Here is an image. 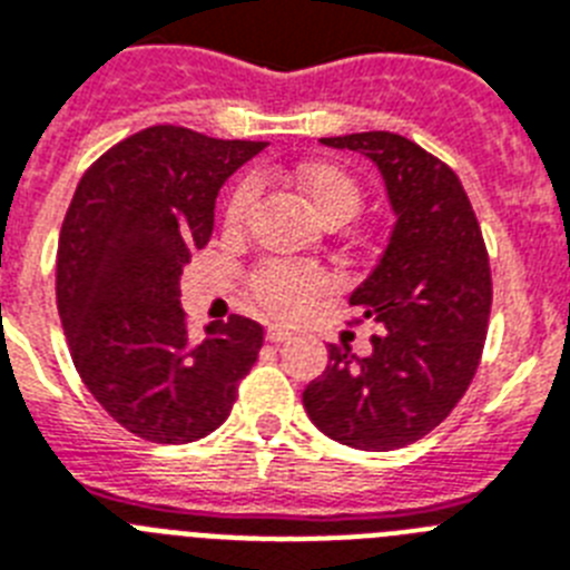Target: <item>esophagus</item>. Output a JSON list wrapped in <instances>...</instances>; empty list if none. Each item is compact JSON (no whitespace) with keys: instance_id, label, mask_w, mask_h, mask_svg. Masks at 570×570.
Returning a JSON list of instances; mask_svg holds the SVG:
<instances>
[{"instance_id":"obj_1","label":"esophagus","mask_w":570,"mask_h":570,"mask_svg":"<svg viewBox=\"0 0 570 570\" xmlns=\"http://www.w3.org/2000/svg\"><path fill=\"white\" fill-rule=\"evenodd\" d=\"M266 338H269L272 344H284V342H289V338H293V333H289V330H284V327H269V330H266Z\"/></svg>"}]
</instances>
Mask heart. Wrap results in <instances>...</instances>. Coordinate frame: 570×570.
<instances>
[{
	"instance_id": "obj_1",
	"label": "heart",
	"mask_w": 570,
	"mask_h": 570,
	"mask_svg": "<svg viewBox=\"0 0 570 570\" xmlns=\"http://www.w3.org/2000/svg\"><path fill=\"white\" fill-rule=\"evenodd\" d=\"M293 181L304 194L313 212L327 223V226H344L362 212V188L344 167L330 165V161H309L301 165L293 174ZM257 199V181L243 179L234 185L226 203V226H246L252 205ZM330 277L324 272L307 269V266H293V263H266L255 275L248 277V293L263 313L275 318H298L313 307V301L327 293Z\"/></svg>"
}]
</instances>
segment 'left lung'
<instances>
[{
  "instance_id": "8db88e82",
  "label": "left lung",
  "mask_w": 570,
  "mask_h": 570,
  "mask_svg": "<svg viewBox=\"0 0 570 570\" xmlns=\"http://www.w3.org/2000/svg\"><path fill=\"white\" fill-rule=\"evenodd\" d=\"M365 153L380 167L396 226L376 269L351 295L358 322L380 324L374 353L330 344V365L304 391L309 420L327 438L391 452L438 429L481 365L492 275L481 226L446 161L396 132L322 138Z\"/></svg>"
}]
</instances>
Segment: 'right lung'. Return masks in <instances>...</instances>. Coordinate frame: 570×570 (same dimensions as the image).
<instances>
[{"mask_svg": "<svg viewBox=\"0 0 570 570\" xmlns=\"http://www.w3.org/2000/svg\"><path fill=\"white\" fill-rule=\"evenodd\" d=\"M266 147L147 127L89 165L57 243V313L71 362L115 423L190 443L228 417L263 327L243 315L188 333L179 281L208 246L223 181Z\"/></svg>", "mask_w": 570, "mask_h": 570, "instance_id": "1", "label": "right lung"}]
</instances>
